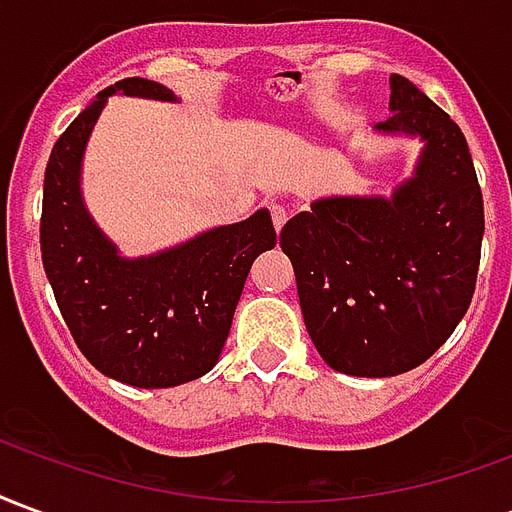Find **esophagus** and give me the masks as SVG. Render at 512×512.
<instances>
[{
    "label": "esophagus",
    "mask_w": 512,
    "mask_h": 512,
    "mask_svg": "<svg viewBox=\"0 0 512 512\" xmlns=\"http://www.w3.org/2000/svg\"><path fill=\"white\" fill-rule=\"evenodd\" d=\"M271 219H274V230L282 233V227H285V222H288V211H285V208H279V205H274V208H271Z\"/></svg>",
    "instance_id": "34e87169"
}]
</instances>
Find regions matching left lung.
<instances>
[{"label": "left lung", "mask_w": 512, "mask_h": 512, "mask_svg": "<svg viewBox=\"0 0 512 512\" xmlns=\"http://www.w3.org/2000/svg\"><path fill=\"white\" fill-rule=\"evenodd\" d=\"M389 87L395 115L376 128L425 142L414 175L392 197L315 200L279 233L318 354L362 378L414 370L447 343L472 304L485 230L461 128L406 76Z\"/></svg>", "instance_id": "1"}]
</instances>
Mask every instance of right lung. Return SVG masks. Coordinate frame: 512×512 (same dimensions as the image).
<instances>
[{
  "label": "right lung",
  "instance_id": "obj_1",
  "mask_svg": "<svg viewBox=\"0 0 512 512\" xmlns=\"http://www.w3.org/2000/svg\"><path fill=\"white\" fill-rule=\"evenodd\" d=\"M115 93L175 101L164 84L134 76L98 93L65 128L46 164L40 252L87 362L123 384L164 389L205 376L219 362L246 274L260 252L274 249L277 230L260 208L158 255H117L84 208L79 186L87 139Z\"/></svg>",
  "mask_w": 512,
  "mask_h": 512
}]
</instances>
